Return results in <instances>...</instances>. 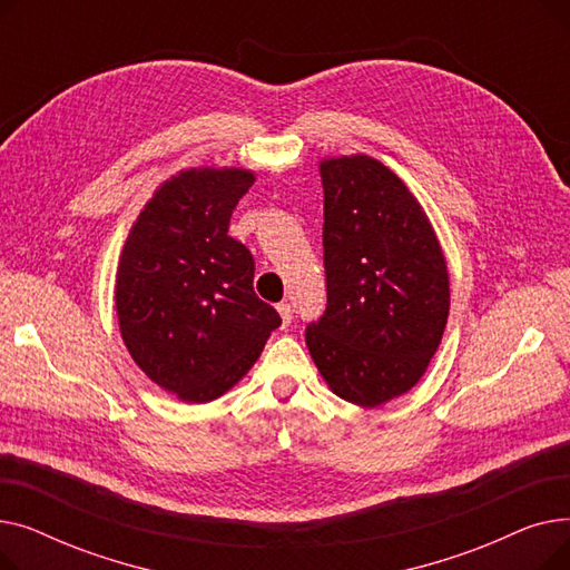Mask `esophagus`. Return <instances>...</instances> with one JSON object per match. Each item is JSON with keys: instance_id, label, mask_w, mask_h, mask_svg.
Returning <instances> with one entry per match:
<instances>
[{"instance_id": "obj_1", "label": "esophagus", "mask_w": 570, "mask_h": 570, "mask_svg": "<svg viewBox=\"0 0 570 570\" xmlns=\"http://www.w3.org/2000/svg\"><path fill=\"white\" fill-rule=\"evenodd\" d=\"M277 312H279V316H282V323L288 325L291 318H293V307H291L288 303H279V305H277Z\"/></svg>"}]
</instances>
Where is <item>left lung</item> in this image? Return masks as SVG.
I'll return each mask as SVG.
<instances>
[{"instance_id": "1", "label": "left lung", "mask_w": 570, "mask_h": 570, "mask_svg": "<svg viewBox=\"0 0 570 570\" xmlns=\"http://www.w3.org/2000/svg\"><path fill=\"white\" fill-rule=\"evenodd\" d=\"M327 305L307 348L331 391L381 406L421 381L451 307L434 228L402 179L367 155L321 161Z\"/></svg>"}]
</instances>
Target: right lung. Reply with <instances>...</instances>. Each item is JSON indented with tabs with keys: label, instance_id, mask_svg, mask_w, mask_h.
Instances as JSON below:
<instances>
[{
	"label": "right lung",
	"instance_id": "right-lung-1",
	"mask_svg": "<svg viewBox=\"0 0 570 570\" xmlns=\"http://www.w3.org/2000/svg\"><path fill=\"white\" fill-rule=\"evenodd\" d=\"M245 168L173 175L129 230L115 279L119 333L134 363L183 402L222 397L282 325L254 293V256L228 235Z\"/></svg>",
	"mask_w": 570,
	"mask_h": 570
}]
</instances>
